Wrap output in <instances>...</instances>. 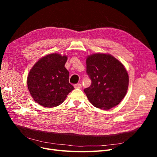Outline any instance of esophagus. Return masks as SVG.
<instances>
[{"label":"esophagus","instance_id":"34e87169","mask_svg":"<svg viewBox=\"0 0 157 157\" xmlns=\"http://www.w3.org/2000/svg\"><path fill=\"white\" fill-rule=\"evenodd\" d=\"M74 86H75V88H82V85L80 84H79V83H78V84H75Z\"/></svg>","mask_w":157,"mask_h":157}]
</instances>
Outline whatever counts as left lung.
<instances>
[{
    "mask_svg": "<svg viewBox=\"0 0 157 157\" xmlns=\"http://www.w3.org/2000/svg\"><path fill=\"white\" fill-rule=\"evenodd\" d=\"M86 73L92 84L84 92L94 107L111 109L124 98L129 77L124 65L111 55L98 53L89 56Z\"/></svg>",
    "mask_w": 157,
    "mask_h": 157,
    "instance_id": "left-lung-1",
    "label": "left lung"
}]
</instances>
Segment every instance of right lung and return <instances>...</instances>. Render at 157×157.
Returning a JSON list of instances; mask_svg holds the SVG:
<instances>
[{"label":"right lung","mask_w":157,"mask_h":157,"mask_svg":"<svg viewBox=\"0 0 157 157\" xmlns=\"http://www.w3.org/2000/svg\"><path fill=\"white\" fill-rule=\"evenodd\" d=\"M67 57L51 54L39 59L29 71L27 86L33 99L40 105L54 107L62 103L74 90L65 67Z\"/></svg>","instance_id":"1"}]
</instances>
